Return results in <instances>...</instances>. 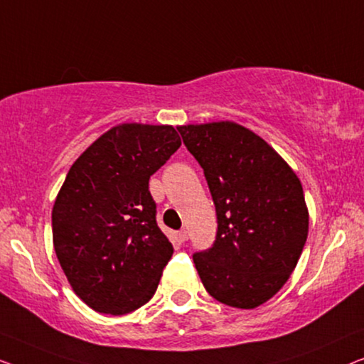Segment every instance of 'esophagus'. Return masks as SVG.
<instances>
[{"mask_svg":"<svg viewBox=\"0 0 364 364\" xmlns=\"http://www.w3.org/2000/svg\"><path fill=\"white\" fill-rule=\"evenodd\" d=\"M178 239H180V242H186V240H188V231H186V229H181V231L178 232Z\"/></svg>","mask_w":364,"mask_h":364,"instance_id":"obj_1","label":"esophagus"}]
</instances>
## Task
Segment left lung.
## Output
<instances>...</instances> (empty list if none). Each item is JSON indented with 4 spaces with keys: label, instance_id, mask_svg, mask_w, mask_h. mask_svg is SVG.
<instances>
[{
    "label": "left lung",
    "instance_id": "8db88e82",
    "mask_svg": "<svg viewBox=\"0 0 364 364\" xmlns=\"http://www.w3.org/2000/svg\"><path fill=\"white\" fill-rule=\"evenodd\" d=\"M206 176L218 216L213 247L193 255L208 294L250 310L282 289L309 235L299 176L267 141L234 122L178 127Z\"/></svg>",
    "mask_w": 364,
    "mask_h": 364
}]
</instances>
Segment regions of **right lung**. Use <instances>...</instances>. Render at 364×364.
I'll return each instance as SVG.
<instances>
[{
    "mask_svg": "<svg viewBox=\"0 0 364 364\" xmlns=\"http://www.w3.org/2000/svg\"><path fill=\"white\" fill-rule=\"evenodd\" d=\"M181 146L171 125L122 124L75 160L53 208V242L79 299L125 315L155 295L173 245L148 181Z\"/></svg>",
    "mask_w": 364,
    "mask_h": 364,
    "instance_id": "right-lung-1",
    "label": "right lung"
}]
</instances>
